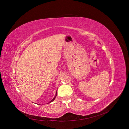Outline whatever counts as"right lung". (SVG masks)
Returning <instances> with one entry per match:
<instances>
[{
  "instance_id": "1",
  "label": "right lung",
  "mask_w": 129,
  "mask_h": 129,
  "mask_svg": "<svg viewBox=\"0 0 129 129\" xmlns=\"http://www.w3.org/2000/svg\"><path fill=\"white\" fill-rule=\"evenodd\" d=\"M57 93H56V96H55V97H54V98H53V99H52V100H51V101H50V102H49V103H51V102H53V101H54V100H55V98H56V96H57Z\"/></svg>"
}]
</instances>
